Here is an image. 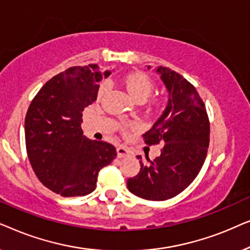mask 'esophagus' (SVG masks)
<instances>
[{"label":"esophagus","mask_w":250,"mask_h":250,"mask_svg":"<svg viewBox=\"0 0 250 250\" xmlns=\"http://www.w3.org/2000/svg\"><path fill=\"white\" fill-rule=\"evenodd\" d=\"M116 151H117V157H118V158H124V157L129 155V150L126 148V146H117Z\"/></svg>","instance_id":"obj_1"}]
</instances>
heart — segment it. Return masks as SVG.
<instances>
[{"label":"heart","mask_w":250,"mask_h":250,"mask_svg":"<svg viewBox=\"0 0 250 250\" xmlns=\"http://www.w3.org/2000/svg\"><path fill=\"white\" fill-rule=\"evenodd\" d=\"M121 83L126 92L138 102H143L148 99L150 95L152 94L153 88H155V84L151 77L148 74L143 73V71H129V73L125 74L124 76L121 78ZM105 93V85L102 84L98 90V100L104 97ZM152 108H157L159 105V102L157 100H151L149 102ZM134 124H124L122 126L123 131L127 132L128 129L134 128Z\"/></svg>","instance_id":"1"}]
</instances>
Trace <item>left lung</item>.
Returning <instances> with one entry per match:
<instances>
[{"instance_id":"8db88e82","label":"left lung","mask_w":250,"mask_h":250,"mask_svg":"<svg viewBox=\"0 0 250 250\" xmlns=\"http://www.w3.org/2000/svg\"><path fill=\"white\" fill-rule=\"evenodd\" d=\"M157 73L166 85L169 100L143 139L148 146L165 145L159 157L146 158V164L140 160V172L127 180V188L143 199L160 201L177 196L199 174L207 156L210 128L206 107L196 87L167 67L159 66Z\"/></svg>"}]
</instances>
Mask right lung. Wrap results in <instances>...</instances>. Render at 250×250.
I'll return each instance as SVG.
<instances>
[{
  "label": "right lung",
  "instance_id": "right-lung-1",
  "mask_svg": "<svg viewBox=\"0 0 250 250\" xmlns=\"http://www.w3.org/2000/svg\"><path fill=\"white\" fill-rule=\"evenodd\" d=\"M109 75L98 64L68 68L43 85L27 110L30 165L43 186L62 197L91 193L100 169L117 155L110 143L85 138L81 127L82 112L97 100L99 84Z\"/></svg>",
  "mask_w": 250,
  "mask_h": 250
}]
</instances>
